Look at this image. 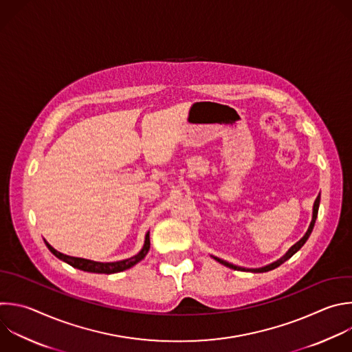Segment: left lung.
<instances>
[{"instance_id": "left-lung-1", "label": "left lung", "mask_w": 352, "mask_h": 352, "mask_svg": "<svg viewBox=\"0 0 352 352\" xmlns=\"http://www.w3.org/2000/svg\"><path fill=\"white\" fill-rule=\"evenodd\" d=\"M319 203H320V193L318 195V197H316V200H315V203H314V207H312V219H311V222H309V226H308V229H307V232L304 233V236L297 242V243H294L279 260H276V261H274V263H271V264H268V265H265V267H260V268H245V267H239V265H235V264H230V263H228V261H225V260H222V258H218V257H214V256H211L215 261H218L219 264H222V265H225V267H228V268H232V270H238V271H250V272H268V271H272V270H275V268H278L279 265H282L285 261H287L290 257H293L302 246H304V243L308 241V238H309V235H311V232H312V229H314V225H315V221H316V217H318V210H319Z\"/></svg>"}]
</instances>
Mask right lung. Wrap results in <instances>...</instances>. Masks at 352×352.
<instances>
[{
	"mask_svg": "<svg viewBox=\"0 0 352 352\" xmlns=\"http://www.w3.org/2000/svg\"><path fill=\"white\" fill-rule=\"evenodd\" d=\"M48 250L55 256L58 257L59 260L67 263L69 265L77 268V270H81V271H85V272H94V274H116V272H122V271H126L131 267H134L135 264H138L141 260L145 258V256L148 254L149 252V248H151V241H149V232L145 235V242H144V246L142 249L140 250L138 254L130 257V258H126V260H120V261H113V263H99V261H92V260H87V258H78V257H72V256H66L58 250H55L47 241H44Z\"/></svg>",
	"mask_w": 352,
	"mask_h": 352,
	"instance_id": "obj_1",
	"label": "right lung"
}]
</instances>
